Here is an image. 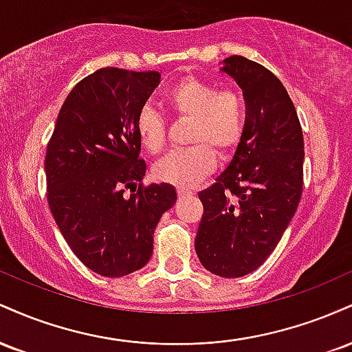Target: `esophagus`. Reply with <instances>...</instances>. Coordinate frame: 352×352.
I'll use <instances>...</instances> for the list:
<instances>
[{
	"mask_svg": "<svg viewBox=\"0 0 352 352\" xmlns=\"http://www.w3.org/2000/svg\"><path fill=\"white\" fill-rule=\"evenodd\" d=\"M177 195H179V199H184V197H190V195H192V192H190V190L179 188V190H177Z\"/></svg>",
	"mask_w": 352,
	"mask_h": 352,
	"instance_id": "obj_1",
	"label": "esophagus"
}]
</instances>
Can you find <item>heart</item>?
Instances as JSON below:
<instances>
[{"label":"heart","mask_w":352,"mask_h":352,"mask_svg":"<svg viewBox=\"0 0 352 352\" xmlns=\"http://www.w3.org/2000/svg\"><path fill=\"white\" fill-rule=\"evenodd\" d=\"M165 102L175 116L192 119L190 142L185 151H173L153 165V177L179 188H192L215 168L217 155L240 144L245 132V99L235 89H221L208 80L185 78L168 89ZM135 131L145 151L157 153L165 144V119L152 107L137 114Z\"/></svg>","instance_id":"b5f03b06"}]
</instances>
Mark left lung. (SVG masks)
Here are the masks:
<instances>
[{"instance_id":"left-lung-1","label":"left lung","mask_w":352,"mask_h":352,"mask_svg":"<svg viewBox=\"0 0 352 352\" xmlns=\"http://www.w3.org/2000/svg\"><path fill=\"white\" fill-rule=\"evenodd\" d=\"M220 71L243 91L246 122L232 162L199 193L195 252L210 273L240 278L265 263L294 217L305 142L296 109L272 71L243 56H230Z\"/></svg>"}]
</instances>
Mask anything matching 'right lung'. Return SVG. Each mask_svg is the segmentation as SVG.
Returning <instances> with one entry per match:
<instances>
[{
  "label": "right lung",
  "instance_id": "obj_1",
  "mask_svg": "<svg viewBox=\"0 0 352 352\" xmlns=\"http://www.w3.org/2000/svg\"><path fill=\"white\" fill-rule=\"evenodd\" d=\"M159 82L157 71L92 72L64 100L47 144L52 217L76 256L102 276H125L148 263L157 223L177 200L170 184H140L147 165L135 119Z\"/></svg>",
  "mask_w": 352,
  "mask_h": 352
}]
</instances>
